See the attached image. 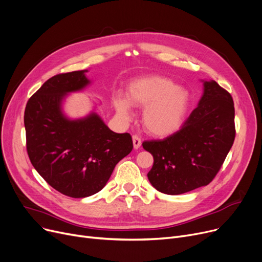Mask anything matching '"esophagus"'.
Instances as JSON below:
<instances>
[{"instance_id":"esophagus-1","label":"esophagus","mask_w":262,"mask_h":262,"mask_svg":"<svg viewBox=\"0 0 262 262\" xmlns=\"http://www.w3.org/2000/svg\"><path fill=\"white\" fill-rule=\"evenodd\" d=\"M133 143H134V147H135L136 149L139 148V147L141 146V139H140V137L137 136V135H134V136H133Z\"/></svg>"}]
</instances>
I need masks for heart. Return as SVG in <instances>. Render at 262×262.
Masks as SVG:
<instances>
[{
    "label": "heart",
    "mask_w": 262,
    "mask_h": 262,
    "mask_svg": "<svg viewBox=\"0 0 262 262\" xmlns=\"http://www.w3.org/2000/svg\"><path fill=\"white\" fill-rule=\"evenodd\" d=\"M129 102L137 107H145L143 124L147 133L167 137L183 125L189 108L190 94L172 79L153 75L130 82L127 100L123 96L115 99L117 113L125 119L130 117Z\"/></svg>",
    "instance_id": "1"
}]
</instances>
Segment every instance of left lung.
<instances>
[{
	"label": "left lung",
	"instance_id": "obj_1",
	"mask_svg": "<svg viewBox=\"0 0 262 262\" xmlns=\"http://www.w3.org/2000/svg\"><path fill=\"white\" fill-rule=\"evenodd\" d=\"M235 107L216 81H204L198 107L180 130L162 140L144 141L154 157L149 183L162 193L177 195L212 182L233 144Z\"/></svg>",
	"mask_w": 262,
	"mask_h": 262
}]
</instances>
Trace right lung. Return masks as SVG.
I'll return each instance as SVG.
<instances>
[{
  "label": "right lung",
  "mask_w": 262,
  "mask_h": 262,
  "mask_svg": "<svg viewBox=\"0 0 262 262\" xmlns=\"http://www.w3.org/2000/svg\"><path fill=\"white\" fill-rule=\"evenodd\" d=\"M86 72L51 77L31 96L24 113L26 149L34 168L55 190L75 199L101 191L116 164L133 149L128 133L110 130L95 113L78 120L62 114L64 96L90 84Z\"/></svg>",
  "instance_id": "1"
}]
</instances>
